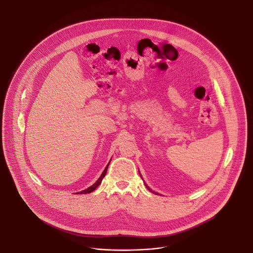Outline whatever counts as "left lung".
<instances>
[{
	"label": "left lung",
	"mask_w": 253,
	"mask_h": 253,
	"mask_svg": "<svg viewBox=\"0 0 253 253\" xmlns=\"http://www.w3.org/2000/svg\"><path fill=\"white\" fill-rule=\"evenodd\" d=\"M146 187H147V186H146ZM147 189H148L149 191H151V189H149V187H147Z\"/></svg>",
	"instance_id": "left-lung-1"
}]
</instances>
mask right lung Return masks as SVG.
<instances>
[{"instance_id": "obj_1", "label": "right lung", "mask_w": 253, "mask_h": 253, "mask_svg": "<svg viewBox=\"0 0 253 253\" xmlns=\"http://www.w3.org/2000/svg\"><path fill=\"white\" fill-rule=\"evenodd\" d=\"M108 165L106 166V168H105V169L103 170V172L101 173V175H100V177L97 179V181H96V183L94 184V185H92L91 187H89L87 190H84V191H83V192H81V193H84V194H85V193H92L93 191H95L96 189V187L97 186H99L100 185V183H101V180L103 179V177L105 176V174H106V172H107V169H108Z\"/></svg>"}]
</instances>
